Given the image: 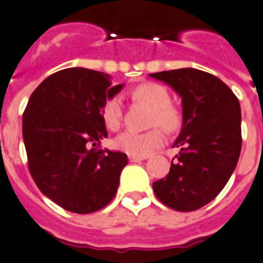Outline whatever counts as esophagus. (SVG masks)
I'll return each instance as SVG.
<instances>
[{
  "instance_id": "esophagus-1",
  "label": "esophagus",
  "mask_w": 263,
  "mask_h": 263,
  "mask_svg": "<svg viewBox=\"0 0 263 263\" xmlns=\"http://www.w3.org/2000/svg\"><path fill=\"white\" fill-rule=\"evenodd\" d=\"M129 162L131 163H138V162H142V160H145V156H134V155H129Z\"/></svg>"
}]
</instances>
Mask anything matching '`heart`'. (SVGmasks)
Masks as SVG:
<instances>
[{"label": "heart", "instance_id": "obj_1", "mask_svg": "<svg viewBox=\"0 0 263 263\" xmlns=\"http://www.w3.org/2000/svg\"><path fill=\"white\" fill-rule=\"evenodd\" d=\"M132 96L139 101H143L154 108L151 118L152 125H160L167 131H176L182 124V115L179 109L171 105V95L167 88L156 83H145L139 85ZM104 123L111 129H118L123 119V107L119 98H114L103 109ZM165 143L164 132L159 128H154L147 132L125 131L116 138V147L128 155L148 156L156 148Z\"/></svg>", "mask_w": 263, "mask_h": 263}]
</instances>
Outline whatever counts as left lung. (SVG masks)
I'll list each match as a JSON object with an SVG mask.
<instances>
[{"label":"left lung","mask_w":263,"mask_h":263,"mask_svg":"<svg viewBox=\"0 0 263 263\" xmlns=\"http://www.w3.org/2000/svg\"><path fill=\"white\" fill-rule=\"evenodd\" d=\"M182 99V129L173 147L180 149L165 178L152 184L158 199L176 211L203 207L223 190L242 147L240 105L223 81L195 69L149 73Z\"/></svg>","instance_id":"1"}]
</instances>
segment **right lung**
I'll return each mask as SVG.
<instances>
[{"label": "right lung", "instance_id": "1", "mask_svg": "<svg viewBox=\"0 0 263 263\" xmlns=\"http://www.w3.org/2000/svg\"><path fill=\"white\" fill-rule=\"evenodd\" d=\"M124 84L87 68H68L46 77L23 115L30 175L40 191L72 213L89 214L114 199L124 152L96 149L108 136L103 109Z\"/></svg>", "mask_w": 263, "mask_h": 263}]
</instances>
